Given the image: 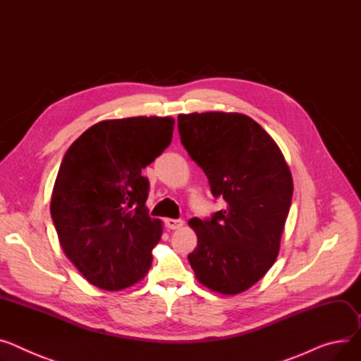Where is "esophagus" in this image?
Masks as SVG:
<instances>
[{"label": "esophagus", "instance_id": "esophagus-1", "mask_svg": "<svg viewBox=\"0 0 361 361\" xmlns=\"http://www.w3.org/2000/svg\"><path fill=\"white\" fill-rule=\"evenodd\" d=\"M183 225H184L183 219H166L165 221V226L168 229H180V228H183Z\"/></svg>", "mask_w": 361, "mask_h": 361}]
</instances>
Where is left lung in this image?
Segmentation results:
<instances>
[{"label": "left lung", "mask_w": 361, "mask_h": 361, "mask_svg": "<svg viewBox=\"0 0 361 361\" xmlns=\"http://www.w3.org/2000/svg\"><path fill=\"white\" fill-rule=\"evenodd\" d=\"M185 151L226 207L212 219H190L197 248L188 254L196 279L221 295H238L274 264L289 214L293 180L274 139L241 113L178 116Z\"/></svg>", "instance_id": "8db88e82"}]
</instances>
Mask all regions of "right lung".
<instances>
[{"mask_svg":"<svg viewBox=\"0 0 361 361\" xmlns=\"http://www.w3.org/2000/svg\"><path fill=\"white\" fill-rule=\"evenodd\" d=\"M173 117L103 120L66 151L51 214L65 255L103 290H122L147 276L162 222L148 214L142 170L170 145Z\"/></svg>","mask_w":361,"mask_h":361,"instance_id":"1","label":"right lung"}]
</instances>
